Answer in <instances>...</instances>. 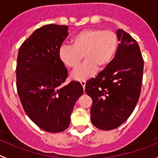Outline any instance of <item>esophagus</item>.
<instances>
[{
    "label": "esophagus",
    "mask_w": 158,
    "mask_h": 158,
    "mask_svg": "<svg viewBox=\"0 0 158 158\" xmlns=\"http://www.w3.org/2000/svg\"><path fill=\"white\" fill-rule=\"evenodd\" d=\"M81 85H82L83 88H84H84H85V85H86V81H81Z\"/></svg>",
    "instance_id": "34e87169"
}]
</instances>
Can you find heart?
<instances>
[{"instance_id": "1", "label": "heart", "mask_w": 158, "mask_h": 158, "mask_svg": "<svg viewBox=\"0 0 158 158\" xmlns=\"http://www.w3.org/2000/svg\"><path fill=\"white\" fill-rule=\"evenodd\" d=\"M71 46L62 45L58 57L63 65L71 70L78 68L83 58V65L72 73L76 81L88 78L97 70L108 66L116 52L118 38L113 31L99 28L86 29L77 32L71 39Z\"/></svg>"}]
</instances>
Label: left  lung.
Here are the masks:
<instances>
[{
	"label": "left lung",
	"instance_id": "1",
	"mask_svg": "<svg viewBox=\"0 0 158 158\" xmlns=\"http://www.w3.org/2000/svg\"><path fill=\"white\" fill-rule=\"evenodd\" d=\"M118 43L113 60L85 85L92 98L90 118L102 130L121 126L131 115L141 94L144 60L139 44L123 30L116 32Z\"/></svg>",
	"mask_w": 158,
	"mask_h": 158
}]
</instances>
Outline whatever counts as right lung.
Listing matches in <instances>:
<instances>
[{"mask_svg":"<svg viewBox=\"0 0 158 158\" xmlns=\"http://www.w3.org/2000/svg\"><path fill=\"white\" fill-rule=\"evenodd\" d=\"M67 26H44L34 31L19 47L17 88L24 111L44 131L67 129L74 103L84 93L79 82L63 86L68 70L58 57L68 35Z\"/></svg>","mask_w":158,"mask_h":158,"instance_id":"add662e5","label":"right lung"}]
</instances>
